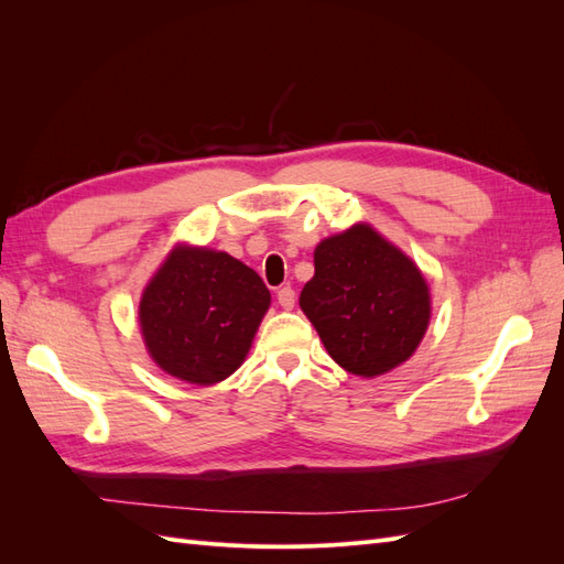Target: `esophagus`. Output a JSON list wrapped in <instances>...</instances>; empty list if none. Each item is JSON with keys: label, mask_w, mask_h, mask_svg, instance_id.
I'll return each instance as SVG.
<instances>
[{"label": "esophagus", "mask_w": 564, "mask_h": 564, "mask_svg": "<svg viewBox=\"0 0 564 564\" xmlns=\"http://www.w3.org/2000/svg\"><path fill=\"white\" fill-rule=\"evenodd\" d=\"M278 303L282 305L284 311H292V308H294V303H296L294 289H292V286H282L280 292H278Z\"/></svg>", "instance_id": "34e87169"}]
</instances>
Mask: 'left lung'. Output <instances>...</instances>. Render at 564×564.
Returning a JSON list of instances; mask_svg holds the SVG:
<instances>
[{
    "label": "left lung",
    "mask_w": 564,
    "mask_h": 564,
    "mask_svg": "<svg viewBox=\"0 0 564 564\" xmlns=\"http://www.w3.org/2000/svg\"><path fill=\"white\" fill-rule=\"evenodd\" d=\"M299 303L334 362L357 377L402 365L431 319L421 270L369 226L317 245L315 275Z\"/></svg>",
    "instance_id": "1"
}]
</instances>
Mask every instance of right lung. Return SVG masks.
<instances>
[{
  "label": "right lung",
  "instance_id": "1",
  "mask_svg": "<svg viewBox=\"0 0 564 564\" xmlns=\"http://www.w3.org/2000/svg\"><path fill=\"white\" fill-rule=\"evenodd\" d=\"M270 305L256 272L224 251L176 249L141 299L145 346L187 383L224 381L242 365Z\"/></svg>",
  "mask_w": 564,
  "mask_h": 564
}]
</instances>
